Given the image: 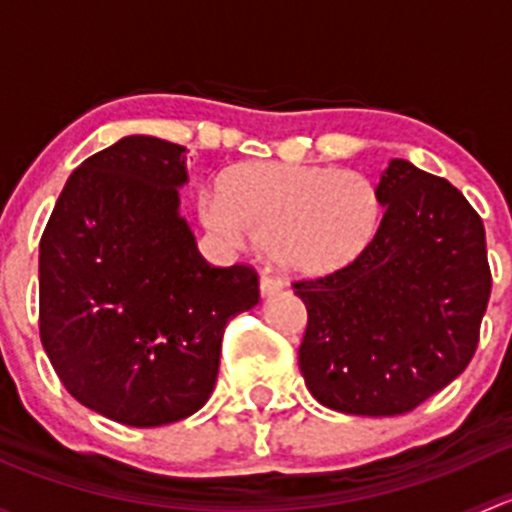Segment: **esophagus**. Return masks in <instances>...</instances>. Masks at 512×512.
I'll return each instance as SVG.
<instances>
[{"label": "esophagus", "mask_w": 512, "mask_h": 512, "mask_svg": "<svg viewBox=\"0 0 512 512\" xmlns=\"http://www.w3.org/2000/svg\"><path fill=\"white\" fill-rule=\"evenodd\" d=\"M285 287L282 285V280L277 275H272L270 270H265L262 272V277H260V292H262V297H270V294H275V292H280V289Z\"/></svg>", "instance_id": "obj_1"}]
</instances>
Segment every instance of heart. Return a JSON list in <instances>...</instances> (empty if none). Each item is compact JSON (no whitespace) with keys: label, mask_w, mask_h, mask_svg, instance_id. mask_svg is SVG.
Returning <instances> with one entry per match:
<instances>
[{"label":"heart","mask_w":512,"mask_h":512,"mask_svg":"<svg viewBox=\"0 0 512 512\" xmlns=\"http://www.w3.org/2000/svg\"><path fill=\"white\" fill-rule=\"evenodd\" d=\"M200 215L227 245L267 242L280 267L317 275L366 250L381 223V195L356 170L257 160L232 168L223 193H205Z\"/></svg>","instance_id":"obj_1"}]
</instances>
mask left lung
Masks as SVG:
<instances>
[{"mask_svg":"<svg viewBox=\"0 0 512 512\" xmlns=\"http://www.w3.org/2000/svg\"><path fill=\"white\" fill-rule=\"evenodd\" d=\"M376 188L386 210L366 250L292 282L307 307L299 369L327 409L399 416L473 359L493 280L483 220L446 178L394 158Z\"/></svg>","mask_w":512,"mask_h":512,"instance_id":"8db88e82","label":"left lung"}]
</instances>
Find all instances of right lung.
Wrapping results in <instances>:
<instances>
[{
	"mask_svg": "<svg viewBox=\"0 0 512 512\" xmlns=\"http://www.w3.org/2000/svg\"><path fill=\"white\" fill-rule=\"evenodd\" d=\"M185 148L126 136L71 173L39 242V334L86 409L136 428L213 394L223 332L260 302L250 265L213 267L180 218Z\"/></svg>",
	"mask_w": 512,
	"mask_h": 512,
	"instance_id": "1",
	"label": "right lung"
}]
</instances>
